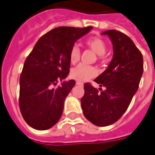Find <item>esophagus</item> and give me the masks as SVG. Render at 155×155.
Listing matches in <instances>:
<instances>
[{"instance_id": "obj_1", "label": "esophagus", "mask_w": 155, "mask_h": 155, "mask_svg": "<svg viewBox=\"0 0 155 155\" xmlns=\"http://www.w3.org/2000/svg\"><path fill=\"white\" fill-rule=\"evenodd\" d=\"M76 84L77 85H80V86H82V85H83V83H82V82H81V81H76Z\"/></svg>"}]
</instances>
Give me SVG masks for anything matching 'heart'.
I'll list each match as a JSON object with an SVG mask.
<instances>
[{
	"label": "heart",
	"instance_id": "obj_1",
	"mask_svg": "<svg viewBox=\"0 0 155 155\" xmlns=\"http://www.w3.org/2000/svg\"><path fill=\"white\" fill-rule=\"evenodd\" d=\"M87 46L94 51L98 55H103L107 50V45L102 39L99 37H93L88 39L86 41ZM81 57V51L78 46L74 45L72 47L69 52V60L72 64H76L80 61ZM97 74V70L95 68L91 66L81 64L76 68L71 70V76L72 78L80 81H86L90 78L94 77Z\"/></svg>",
	"mask_w": 155,
	"mask_h": 155
}]
</instances>
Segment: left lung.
Segmentation results:
<instances>
[{"label": "left lung", "instance_id": "left-lung-1", "mask_svg": "<svg viewBox=\"0 0 155 155\" xmlns=\"http://www.w3.org/2000/svg\"><path fill=\"white\" fill-rule=\"evenodd\" d=\"M101 35L111 40L114 55L107 69L94 79L105 90L84 84L81 108L84 116L98 127L116 122L131 102L143 74V57L127 35L117 30H107Z\"/></svg>", "mask_w": 155, "mask_h": 155}]
</instances>
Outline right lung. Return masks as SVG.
Masks as SVG:
<instances>
[{"label":"right lung","instance_id":"add662e5","mask_svg":"<svg viewBox=\"0 0 155 155\" xmlns=\"http://www.w3.org/2000/svg\"><path fill=\"white\" fill-rule=\"evenodd\" d=\"M93 28L59 27L40 38L27 57L20 77L19 105L31 127L47 130L61 117L64 101L75 85L69 74V52L78 39ZM59 81L62 85L54 87Z\"/></svg>","mask_w":155,"mask_h":155}]
</instances>
